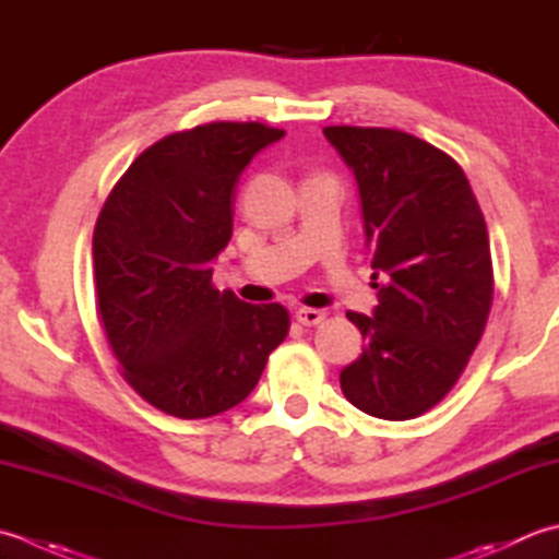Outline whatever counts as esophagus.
<instances>
[{
	"label": "esophagus",
	"mask_w": 559,
	"mask_h": 559,
	"mask_svg": "<svg viewBox=\"0 0 559 559\" xmlns=\"http://www.w3.org/2000/svg\"><path fill=\"white\" fill-rule=\"evenodd\" d=\"M294 316H296V321H299L301 325H318V323L325 321V311L309 309V306H301V309L296 311Z\"/></svg>",
	"instance_id": "1"
}]
</instances>
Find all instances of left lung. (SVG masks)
<instances>
[{
	"label": "left lung",
	"mask_w": 559,
	"mask_h": 559,
	"mask_svg": "<svg viewBox=\"0 0 559 559\" xmlns=\"http://www.w3.org/2000/svg\"><path fill=\"white\" fill-rule=\"evenodd\" d=\"M355 170L379 306L347 311L367 340L340 371L347 401L381 419H413L443 401L468 364L492 306L485 216L463 168L401 130H323Z\"/></svg>",
	"instance_id": "1"
}]
</instances>
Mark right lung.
Listing matches in <instances>:
<instances>
[{"label": "right lung", "mask_w": 559, "mask_h": 559, "mask_svg": "<svg viewBox=\"0 0 559 559\" xmlns=\"http://www.w3.org/2000/svg\"><path fill=\"white\" fill-rule=\"evenodd\" d=\"M282 136L224 120L168 134L134 158L98 214L100 325L122 379L166 415L202 419L246 401L289 333L282 304H246L212 284L238 176Z\"/></svg>", "instance_id": "1"}]
</instances>
